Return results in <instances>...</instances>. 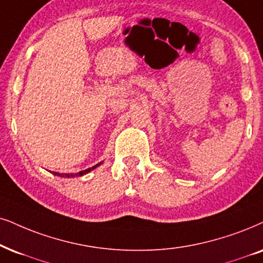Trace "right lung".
Listing matches in <instances>:
<instances>
[{
	"label": "right lung",
	"mask_w": 263,
	"mask_h": 263,
	"mask_svg": "<svg viewBox=\"0 0 263 263\" xmlns=\"http://www.w3.org/2000/svg\"><path fill=\"white\" fill-rule=\"evenodd\" d=\"M101 164H102V162H99V164L95 165V166H92V167H89V168H86V170H84V171H80V172H78V174H59V172H52V174H53V175H55V176H59V177H65V178H70V177H79V176H84V175H86V174H88L89 171L95 170V168L97 167V166L101 165Z\"/></svg>",
	"instance_id": "obj_1"
}]
</instances>
